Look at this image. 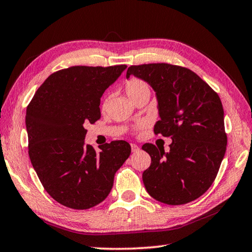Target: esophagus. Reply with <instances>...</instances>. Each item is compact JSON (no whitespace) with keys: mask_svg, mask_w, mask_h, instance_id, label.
Returning <instances> with one entry per match:
<instances>
[{"mask_svg":"<svg viewBox=\"0 0 252 252\" xmlns=\"http://www.w3.org/2000/svg\"><path fill=\"white\" fill-rule=\"evenodd\" d=\"M131 150H132V152L135 153V152H138V151L140 150V148H139L138 146H136V144L131 143Z\"/></svg>","mask_w":252,"mask_h":252,"instance_id":"34e87169","label":"esophagus"}]
</instances>
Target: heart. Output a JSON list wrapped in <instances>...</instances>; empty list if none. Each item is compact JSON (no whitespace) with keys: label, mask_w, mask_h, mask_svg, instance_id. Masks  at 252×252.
<instances>
[{"label":"heart","mask_w":252,"mask_h":252,"mask_svg":"<svg viewBox=\"0 0 252 252\" xmlns=\"http://www.w3.org/2000/svg\"><path fill=\"white\" fill-rule=\"evenodd\" d=\"M125 91L126 95L134 102L143 95H150V85L142 79L131 78L126 82Z\"/></svg>","instance_id":"heart-1"}]
</instances>
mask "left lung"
<instances>
[{
    "mask_svg": "<svg viewBox=\"0 0 252 252\" xmlns=\"http://www.w3.org/2000/svg\"><path fill=\"white\" fill-rule=\"evenodd\" d=\"M157 92L160 120L155 133L170 136V151L146 143L151 164L142 174L148 193L179 206L193 201L211 187L227 149L223 108L213 89L187 67L169 63L131 65Z\"/></svg>",
    "mask_w": 252,
    "mask_h": 252,
    "instance_id": "8db88e82",
    "label": "left lung"
}]
</instances>
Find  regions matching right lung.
Wrapping results in <instances>:
<instances>
[{
	"mask_svg": "<svg viewBox=\"0 0 252 252\" xmlns=\"http://www.w3.org/2000/svg\"><path fill=\"white\" fill-rule=\"evenodd\" d=\"M126 65H76L51 74L27 108L29 156L46 192L67 208L84 210L108 197L114 174L130 157L123 140L96 152L84 146L85 126L101 118L100 100Z\"/></svg>",
	"mask_w": 252,
	"mask_h": 252,
	"instance_id": "right-lung-1",
	"label": "right lung"
}]
</instances>
